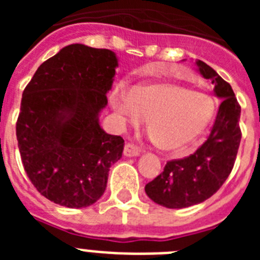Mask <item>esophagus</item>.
I'll return each instance as SVG.
<instances>
[{"label": "esophagus", "instance_id": "obj_1", "mask_svg": "<svg viewBox=\"0 0 260 260\" xmlns=\"http://www.w3.org/2000/svg\"><path fill=\"white\" fill-rule=\"evenodd\" d=\"M123 153L127 157H134V156H138L141 153V150H139V147L135 146L133 143H126L125 148H123Z\"/></svg>", "mask_w": 260, "mask_h": 260}]
</instances>
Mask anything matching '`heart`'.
<instances>
[{
	"mask_svg": "<svg viewBox=\"0 0 260 260\" xmlns=\"http://www.w3.org/2000/svg\"><path fill=\"white\" fill-rule=\"evenodd\" d=\"M112 104L122 122L137 126L147 119V133L161 151L189 146L213 116L210 96L172 82H148L128 91L117 87Z\"/></svg>",
	"mask_w": 260,
	"mask_h": 260,
	"instance_id": "1",
	"label": "heart"
}]
</instances>
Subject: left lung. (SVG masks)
I'll return each instance as SVG.
<instances>
[{
    "mask_svg": "<svg viewBox=\"0 0 260 260\" xmlns=\"http://www.w3.org/2000/svg\"><path fill=\"white\" fill-rule=\"evenodd\" d=\"M197 65L222 102L207 141L190 156L167 161L162 173L146 185V194L167 208L190 207L212 197L233 169L242 135L241 107L231 84L201 59Z\"/></svg>",
    "mask_w": 260,
    "mask_h": 260,
    "instance_id": "left-lung-1",
    "label": "left lung"
}]
</instances>
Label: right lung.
<instances>
[{
  "label": "right lung",
  "instance_id": "add662e5",
  "mask_svg": "<svg viewBox=\"0 0 260 260\" xmlns=\"http://www.w3.org/2000/svg\"><path fill=\"white\" fill-rule=\"evenodd\" d=\"M117 57L83 44L62 48L43 62L23 91L17 139L23 167L45 198L69 208L95 203L123 139L100 127Z\"/></svg>",
  "mask_w": 260,
  "mask_h": 260
}]
</instances>
